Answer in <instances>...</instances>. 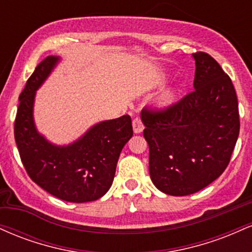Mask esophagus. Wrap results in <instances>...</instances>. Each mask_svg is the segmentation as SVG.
Wrapping results in <instances>:
<instances>
[{
	"label": "esophagus",
	"instance_id": "34e87169",
	"mask_svg": "<svg viewBox=\"0 0 252 252\" xmlns=\"http://www.w3.org/2000/svg\"><path fill=\"white\" fill-rule=\"evenodd\" d=\"M132 129H134L135 134H140V132L143 131L144 126L142 120H141L140 117L134 118V121H132Z\"/></svg>",
	"mask_w": 252,
	"mask_h": 252
}]
</instances>
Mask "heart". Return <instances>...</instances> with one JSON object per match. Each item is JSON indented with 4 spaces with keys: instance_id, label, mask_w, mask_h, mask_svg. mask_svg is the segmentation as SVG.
<instances>
[{
    "instance_id": "obj_1",
    "label": "heart",
    "mask_w": 252,
    "mask_h": 252,
    "mask_svg": "<svg viewBox=\"0 0 252 252\" xmlns=\"http://www.w3.org/2000/svg\"><path fill=\"white\" fill-rule=\"evenodd\" d=\"M175 99V94H173V91H166L163 92L162 96L160 98V103L162 104V105H169V104H172L174 102Z\"/></svg>"
}]
</instances>
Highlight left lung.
<instances>
[{
  "mask_svg": "<svg viewBox=\"0 0 252 252\" xmlns=\"http://www.w3.org/2000/svg\"><path fill=\"white\" fill-rule=\"evenodd\" d=\"M193 58L194 91L166 109L141 112L150 179L175 196L193 194L222 174L241 126L230 77L210 54L198 52Z\"/></svg>",
  "mask_w": 252,
  "mask_h": 252,
  "instance_id": "left-lung-1",
  "label": "left lung"
}]
</instances>
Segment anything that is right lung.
<instances>
[{"mask_svg":"<svg viewBox=\"0 0 252 252\" xmlns=\"http://www.w3.org/2000/svg\"><path fill=\"white\" fill-rule=\"evenodd\" d=\"M59 57L36 66L20 94L14 136L30 178L50 194L70 202L94 201L108 192L118 158L132 136L129 115L104 121L68 146H56L37 132L33 106L35 91L47 79Z\"/></svg>","mask_w":252,"mask_h":252,"instance_id":"obj_1","label":"right lung"}]
</instances>
